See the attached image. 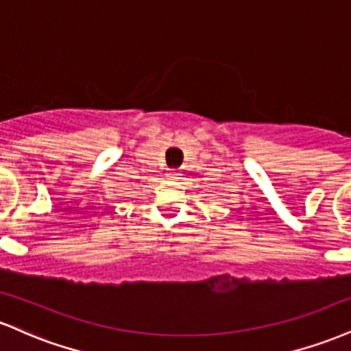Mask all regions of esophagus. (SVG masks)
Instances as JSON below:
<instances>
[{
  "instance_id": "obj_1",
  "label": "esophagus",
  "mask_w": 351,
  "mask_h": 351,
  "mask_svg": "<svg viewBox=\"0 0 351 351\" xmlns=\"http://www.w3.org/2000/svg\"><path fill=\"white\" fill-rule=\"evenodd\" d=\"M167 178H168V180H175V178H176V173L170 171V173H168V175H167Z\"/></svg>"
}]
</instances>
